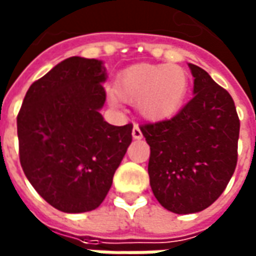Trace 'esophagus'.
<instances>
[{
    "label": "esophagus",
    "instance_id": "esophagus-1",
    "mask_svg": "<svg viewBox=\"0 0 256 256\" xmlns=\"http://www.w3.org/2000/svg\"><path fill=\"white\" fill-rule=\"evenodd\" d=\"M132 136H133V138H136V140H140V138L142 137V130H140V128H138L137 124H134V128H133V132H132Z\"/></svg>",
    "mask_w": 256,
    "mask_h": 256
}]
</instances>
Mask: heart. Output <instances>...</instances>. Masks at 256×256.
I'll return each instance as SVG.
<instances>
[{
  "label": "heart",
  "mask_w": 256,
  "mask_h": 256,
  "mask_svg": "<svg viewBox=\"0 0 256 256\" xmlns=\"http://www.w3.org/2000/svg\"><path fill=\"white\" fill-rule=\"evenodd\" d=\"M188 91V76L179 66L136 64L122 71L114 84V95L137 104L140 114L152 122L176 114Z\"/></svg>",
  "instance_id": "obj_1"
}]
</instances>
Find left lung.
Instances as JSON below:
<instances>
[{
  "label": "left lung",
  "mask_w": 256,
  "mask_h": 256,
  "mask_svg": "<svg viewBox=\"0 0 256 256\" xmlns=\"http://www.w3.org/2000/svg\"><path fill=\"white\" fill-rule=\"evenodd\" d=\"M194 98L171 119L142 124L150 146L148 175L161 206L198 213L223 194L236 171L240 119L231 95L189 64Z\"/></svg>",
  "instance_id": "obj_1"
}]
</instances>
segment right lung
Masks as SVG:
<instances>
[{
	"label": "right lung",
	"mask_w": 256,
	"mask_h": 256,
	"mask_svg": "<svg viewBox=\"0 0 256 256\" xmlns=\"http://www.w3.org/2000/svg\"><path fill=\"white\" fill-rule=\"evenodd\" d=\"M105 81L102 62L66 58L29 86L16 118L26 178L64 213L98 208L132 142V123L112 126L99 114Z\"/></svg>",
	"instance_id": "right-lung-1"
}]
</instances>
